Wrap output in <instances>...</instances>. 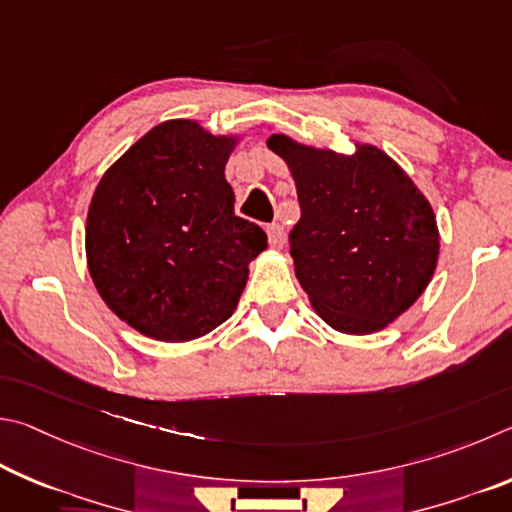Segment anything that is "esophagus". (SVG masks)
<instances>
[{
  "mask_svg": "<svg viewBox=\"0 0 512 512\" xmlns=\"http://www.w3.org/2000/svg\"><path fill=\"white\" fill-rule=\"evenodd\" d=\"M267 238H270V245L274 249H281L283 242H285V231L281 224H267Z\"/></svg>",
  "mask_w": 512,
  "mask_h": 512,
  "instance_id": "1",
  "label": "esophagus"
}]
</instances>
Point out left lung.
I'll return each instance as SVG.
<instances>
[{"label": "left lung", "instance_id": "left-lung-1", "mask_svg": "<svg viewBox=\"0 0 512 512\" xmlns=\"http://www.w3.org/2000/svg\"><path fill=\"white\" fill-rule=\"evenodd\" d=\"M267 148L297 184L290 254L319 317L339 333L371 335L414 306L436 270L438 229L405 170L360 143L348 157L272 134Z\"/></svg>", "mask_w": 512, "mask_h": 512}]
</instances>
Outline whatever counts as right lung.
<instances>
[{
    "label": "right lung",
    "instance_id": "add662e5",
    "mask_svg": "<svg viewBox=\"0 0 512 512\" xmlns=\"http://www.w3.org/2000/svg\"><path fill=\"white\" fill-rule=\"evenodd\" d=\"M233 137L166 121L98 182L87 213V265L116 317L159 342H188L227 321L249 263L267 247L233 211L224 166Z\"/></svg>",
    "mask_w": 512,
    "mask_h": 512
}]
</instances>
